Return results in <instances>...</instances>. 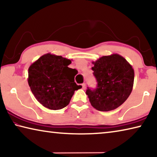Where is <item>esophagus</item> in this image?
<instances>
[{
    "label": "esophagus",
    "mask_w": 157,
    "mask_h": 157,
    "mask_svg": "<svg viewBox=\"0 0 157 157\" xmlns=\"http://www.w3.org/2000/svg\"><path fill=\"white\" fill-rule=\"evenodd\" d=\"M82 89H86V84H85V83H83V84H82Z\"/></svg>",
    "instance_id": "obj_1"
}]
</instances>
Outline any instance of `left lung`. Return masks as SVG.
Returning <instances> with one entry per match:
<instances>
[{
	"label": "left lung",
	"instance_id": "8db88e82",
	"mask_svg": "<svg viewBox=\"0 0 157 157\" xmlns=\"http://www.w3.org/2000/svg\"><path fill=\"white\" fill-rule=\"evenodd\" d=\"M97 88L86 91L92 107L100 111L115 109L131 94L134 71L131 64L118 54L102 56L92 62Z\"/></svg>",
	"mask_w": 157,
	"mask_h": 157
}]
</instances>
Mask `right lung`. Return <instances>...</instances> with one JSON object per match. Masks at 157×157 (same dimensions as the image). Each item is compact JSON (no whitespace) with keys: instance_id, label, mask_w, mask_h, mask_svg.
I'll list each match as a JSON object with an SVG mask.
<instances>
[{"instance_id":"obj_1","label":"right lung","mask_w":157,"mask_h":157,"mask_svg":"<svg viewBox=\"0 0 157 157\" xmlns=\"http://www.w3.org/2000/svg\"><path fill=\"white\" fill-rule=\"evenodd\" d=\"M71 63L70 59L47 53L29 67L28 84L44 107L52 110L64 108L75 91L82 88L75 82L78 71L68 67Z\"/></svg>"}]
</instances>
